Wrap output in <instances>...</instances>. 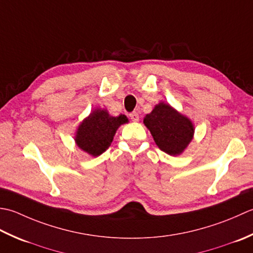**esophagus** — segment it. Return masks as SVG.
I'll list each match as a JSON object with an SVG mask.
<instances>
[{"mask_svg":"<svg viewBox=\"0 0 253 253\" xmlns=\"http://www.w3.org/2000/svg\"><path fill=\"white\" fill-rule=\"evenodd\" d=\"M130 118H131V120L132 121H134V122H137L138 120H140V117H138V113L137 112H132L131 115H130Z\"/></svg>","mask_w":253,"mask_h":253,"instance_id":"1","label":"esophagus"}]
</instances>
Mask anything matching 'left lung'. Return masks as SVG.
Returning a JSON list of instances; mask_svg holds the SVG:
<instances>
[{"label": "left lung", "mask_w": 253, "mask_h": 253, "mask_svg": "<svg viewBox=\"0 0 253 253\" xmlns=\"http://www.w3.org/2000/svg\"><path fill=\"white\" fill-rule=\"evenodd\" d=\"M143 122L159 149L168 155H181L193 140L192 121L164 101L154 107L152 112L144 117Z\"/></svg>", "instance_id": "8db88e82"}]
</instances>
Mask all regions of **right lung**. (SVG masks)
<instances>
[{
    "instance_id": "1",
    "label": "right lung",
    "mask_w": 253,
    "mask_h": 253,
    "mask_svg": "<svg viewBox=\"0 0 253 253\" xmlns=\"http://www.w3.org/2000/svg\"><path fill=\"white\" fill-rule=\"evenodd\" d=\"M127 122L125 115L113 117L107 109L96 108L77 126L75 144L88 155L99 156L109 148L119 126Z\"/></svg>"
}]
</instances>
